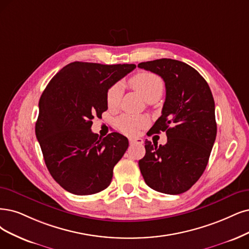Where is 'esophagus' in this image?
Masks as SVG:
<instances>
[{"label":"esophagus","instance_id":"obj_1","mask_svg":"<svg viewBox=\"0 0 249 249\" xmlns=\"http://www.w3.org/2000/svg\"><path fill=\"white\" fill-rule=\"evenodd\" d=\"M142 142H143V141L142 139H140V137H135V139H129V143L130 144H135V143L142 144Z\"/></svg>","mask_w":249,"mask_h":249}]
</instances>
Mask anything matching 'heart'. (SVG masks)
Returning a JSON list of instances; mask_svg holds the SVG:
<instances>
[{
	"instance_id": "1",
	"label": "heart",
	"mask_w": 249,
	"mask_h": 249,
	"mask_svg": "<svg viewBox=\"0 0 249 249\" xmlns=\"http://www.w3.org/2000/svg\"><path fill=\"white\" fill-rule=\"evenodd\" d=\"M130 86L139 92L145 99L150 100L154 97H160L163 89V80L156 73L150 71H142L136 73L129 80ZM120 97H121V87L118 84L109 87L107 92V104L109 108H115L118 107ZM149 123V119L146 116L141 115H129L124 114L117 118L116 126L119 131L127 135H134L139 132L142 128L145 127Z\"/></svg>"
}]
</instances>
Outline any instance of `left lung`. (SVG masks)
<instances>
[{"mask_svg": "<svg viewBox=\"0 0 249 249\" xmlns=\"http://www.w3.org/2000/svg\"><path fill=\"white\" fill-rule=\"evenodd\" d=\"M165 82L161 117L151 128L165 131L166 144L144 142L139 161L146 185L169 195L187 192L203 174L216 137L214 100L205 79L189 64L170 58L139 63Z\"/></svg>", "mask_w": 249, "mask_h": 249, "instance_id": "left-lung-1", "label": "left lung"}]
</instances>
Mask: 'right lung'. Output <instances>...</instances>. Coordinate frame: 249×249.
Returning <instances> with one entry per match:
<instances>
[{"label": "right lung", "instance_id": "1", "mask_svg": "<svg viewBox=\"0 0 249 249\" xmlns=\"http://www.w3.org/2000/svg\"><path fill=\"white\" fill-rule=\"evenodd\" d=\"M135 68L75 61L62 68L45 88L36 136L52 178L71 194H96L112 181L114 166L129 142L118 132L101 139L91 131L92 119L107 109L109 87Z\"/></svg>", "mask_w": 249, "mask_h": 249}]
</instances>
